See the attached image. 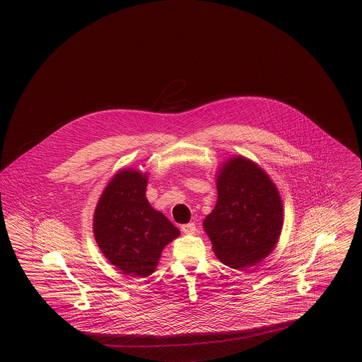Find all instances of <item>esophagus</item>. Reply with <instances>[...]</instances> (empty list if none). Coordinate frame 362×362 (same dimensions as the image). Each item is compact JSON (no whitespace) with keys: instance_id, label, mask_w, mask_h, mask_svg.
Segmentation results:
<instances>
[{"instance_id":"34e87169","label":"esophagus","mask_w":362,"mask_h":362,"mask_svg":"<svg viewBox=\"0 0 362 362\" xmlns=\"http://www.w3.org/2000/svg\"><path fill=\"white\" fill-rule=\"evenodd\" d=\"M182 230L186 235H194L195 230H197V226H195V224H192V223H189V224L182 225Z\"/></svg>"}]
</instances>
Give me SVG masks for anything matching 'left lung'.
Returning a JSON list of instances; mask_svg holds the SVG:
<instances>
[{
    "mask_svg": "<svg viewBox=\"0 0 362 362\" xmlns=\"http://www.w3.org/2000/svg\"><path fill=\"white\" fill-rule=\"evenodd\" d=\"M217 204L204 221L213 251L243 269L266 258L279 239L284 210L276 185L254 161L229 158L217 176Z\"/></svg>",
    "mask_w": 362,
    "mask_h": 362,
    "instance_id": "8db88e82",
    "label": "left lung"
}]
</instances>
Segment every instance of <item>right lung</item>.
Listing matches in <instances>:
<instances>
[{
	"mask_svg": "<svg viewBox=\"0 0 362 362\" xmlns=\"http://www.w3.org/2000/svg\"><path fill=\"white\" fill-rule=\"evenodd\" d=\"M146 185V173L122 170L104 189L93 216L99 248L127 276H151L163 248L180 235L163 213L151 206L145 197Z\"/></svg>",
	"mask_w": 362,
	"mask_h": 362,
	"instance_id": "add662e5",
	"label": "right lung"
}]
</instances>
